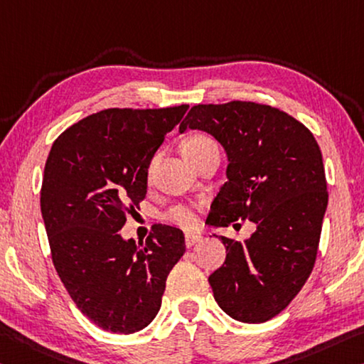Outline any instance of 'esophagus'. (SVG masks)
Returning <instances> with one entry per match:
<instances>
[{"instance_id": "34e87169", "label": "esophagus", "mask_w": 364, "mask_h": 364, "mask_svg": "<svg viewBox=\"0 0 364 364\" xmlns=\"http://www.w3.org/2000/svg\"><path fill=\"white\" fill-rule=\"evenodd\" d=\"M200 240H203V236L196 233H186V236H184V241H186L188 247H193L196 243H199Z\"/></svg>"}]
</instances>
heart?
I'll return each instance as SVG.
<instances>
[{
  "mask_svg": "<svg viewBox=\"0 0 364 364\" xmlns=\"http://www.w3.org/2000/svg\"><path fill=\"white\" fill-rule=\"evenodd\" d=\"M212 144L213 142L205 136H200V134L189 136V137H186V139H184L183 146H181L183 157H189V155L199 154L200 151H204L205 147L212 146ZM198 210H199V205L178 204L175 207H171V209L165 213L164 218L166 222H170L173 225H178V227L191 230V228L198 227V223H199Z\"/></svg>",
  "mask_w": 364,
  "mask_h": 364,
  "instance_id": "obj_1",
  "label": "heart"
}]
</instances>
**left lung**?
Instances as JSON below:
<instances>
[{
	"instance_id": "8db88e82",
	"label": "left lung",
	"mask_w": 364,
	"mask_h": 364,
	"mask_svg": "<svg viewBox=\"0 0 364 364\" xmlns=\"http://www.w3.org/2000/svg\"><path fill=\"white\" fill-rule=\"evenodd\" d=\"M212 134L228 155V181L207 223H256L250 240L220 236L227 259L209 277L213 298L236 321L257 324L280 314L313 272L327 181L313 132L279 108L255 102L194 105L180 132Z\"/></svg>"
}]
</instances>
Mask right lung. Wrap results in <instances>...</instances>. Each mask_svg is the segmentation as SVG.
<instances>
[{
    "label": "right lung",
    "mask_w": 364,
    "mask_h": 364,
    "mask_svg": "<svg viewBox=\"0 0 364 364\" xmlns=\"http://www.w3.org/2000/svg\"><path fill=\"white\" fill-rule=\"evenodd\" d=\"M186 109H102L51 146L40 191L51 261L80 313L103 331L151 324L186 251L181 230L168 225H154L141 246L119 235L146 198L154 154Z\"/></svg>",
    "instance_id": "1"
}]
</instances>
